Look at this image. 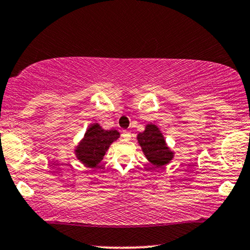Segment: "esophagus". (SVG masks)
<instances>
[{
  "instance_id": "1",
  "label": "esophagus",
  "mask_w": 250,
  "mask_h": 250,
  "mask_svg": "<svg viewBox=\"0 0 250 250\" xmlns=\"http://www.w3.org/2000/svg\"><path fill=\"white\" fill-rule=\"evenodd\" d=\"M122 136H123V138L130 139V137H131V132L129 131V130H123V131H122Z\"/></svg>"
}]
</instances>
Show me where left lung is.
Segmentation results:
<instances>
[{"label":"left lung","instance_id":"1","mask_svg":"<svg viewBox=\"0 0 250 250\" xmlns=\"http://www.w3.org/2000/svg\"><path fill=\"white\" fill-rule=\"evenodd\" d=\"M137 139L145 156L154 167L167 165L174 156V153L169 149L164 136L155 125H146L145 131L138 134Z\"/></svg>","mask_w":250,"mask_h":250}]
</instances>
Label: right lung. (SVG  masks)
Returning a JSON list of instances; mask_svg holds the SVG:
<instances>
[{
    "mask_svg": "<svg viewBox=\"0 0 250 250\" xmlns=\"http://www.w3.org/2000/svg\"><path fill=\"white\" fill-rule=\"evenodd\" d=\"M120 134L114 129L104 130L98 123L90 125L82 142L75 149L76 156L86 167L95 168L104 158L109 145L119 138Z\"/></svg>",
    "mask_w": 250,
    "mask_h": 250,
    "instance_id": "1",
    "label": "right lung"
}]
</instances>
